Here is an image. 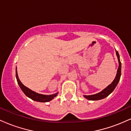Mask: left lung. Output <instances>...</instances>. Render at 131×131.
Instances as JSON below:
<instances>
[{"label": "left lung", "mask_w": 131, "mask_h": 131, "mask_svg": "<svg viewBox=\"0 0 131 131\" xmlns=\"http://www.w3.org/2000/svg\"><path fill=\"white\" fill-rule=\"evenodd\" d=\"M116 54L117 58L118 60V63H119V67L118 69L117 70V73L116 75V77L114 80L113 81V82L110 84L108 85L106 88L104 89L103 90H102L101 92L97 93L96 94L94 95H84V97L85 99H87L88 100H101V99H105V97H108L111 93H112V92L115 90V89L116 87V85H118L119 81L120 80V78H121V63L120 61V58H119V55L118 51L116 50Z\"/></svg>", "instance_id": "1"}]
</instances>
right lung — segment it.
<instances>
[{
	"mask_svg": "<svg viewBox=\"0 0 131 131\" xmlns=\"http://www.w3.org/2000/svg\"><path fill=\"white\" fill-rule=\"evenodd\" d=\"M16 78L19 88H21V89L22 91L23 92L24 94L26 95L27 97H29V98L32 99L33 100H34V101L39 102H50V100H52V99L55 98V97H56L58 94V92H57L55 93V94H53L52 95H43V94H38V93L32 91V90L29 89V88H28L27 87L25 86V85L23 84L22 82H21L20 80H19L18 76L16 67Z\"/></svg>",
	"mask_w": 131,
	"mask_h": 131,
	"instance_id": "add662e5",
	"label": "right lung"
}]
</instances>
